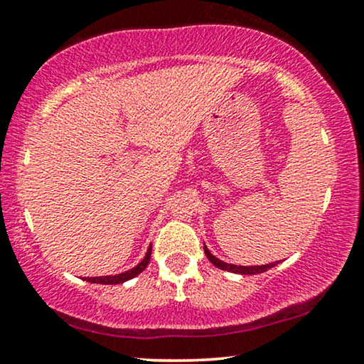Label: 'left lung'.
I'll return each mask as SVG.
<instances>
[{"label": "left lung", "mask_w": 364, "mask_h": 364, "mask_svg": "<svg viewBox=\"0 0 364 364\" xmlns=\"http://www.w3.org/2000/svg\"><path fill=\"white\" fill-rule=\"evenodd\" d=\"M203 252H205V255L208 260H210L212 265H215L217 268H220V270H225V272H232V273H238V275H257V273H263L267 270H270V268L277 267L278 263L282 260H277V262H272V263H267V265H253V267H243V265H233V263H227L220 260V258H217L213 253H210L208 250L205 243H203Z\"/></svg>", "instance_id": "8db88e82"}]
</instances>
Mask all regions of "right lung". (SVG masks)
Returning <instances> with one entry per match:
<instances>
[{"instance_id":"obj_1","label":"right lung","mask_w":364,"mask_h":364,"mask_svg":"<svg viewBox=\"0 0 364 364\" xmlns=\"http://www.w3.org/2000/svg\"><path fill=\"white\" fill-rule=\"evenodd\" d=\"M151 253H152V245H149L147 252H146V257L142 258L141 263H137L136 267L131 268V270L122 272V273H117V275L89 277V278H84V280L89 282V283H101V285H119V283H124V282H127V280H132L134 277H137L139 273H142L144 270H146V267L149 265V262H151Z\"/></svg>"}]
</instances>
